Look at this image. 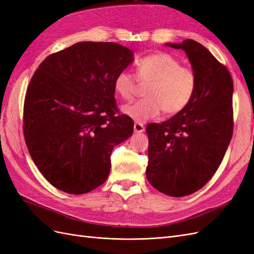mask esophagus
Masks as SVG:
<instances>
[{
    "label": "esophagus",
    "instance_id": "1",
    "mask_svg": "<svg viewBox=\"0 0 254 254\" xmlns=\"http://www.w3.org/2000/svg\"><path fill=\"white\" fill-rule=\"evenodd\" d=\"M133 129H134V132L141 133V132H143L144 130H145V127H144V125H143V123L135 122V123H134V126H133Z\"/></svg>",
    "mask_w": 254,
    "mask_h": 254
}]
</instances>
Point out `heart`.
Returning a JSON list of instances; mask_svg holds the SVG:
<instances>
[{"mask_svg":"<svg viewBox=\"0 0 254 254\" xmlns=\"http://www.w3.org/2000/svg\"><path fill=\"white\" fill-rule=\"evenodd\" d=\"M136 80L128 71H121L113 81L114 92L120 98L130 101L137 89V81L147 84L144 97L125 105L122 112L135 122H145L163 112L175 115L182 112L193 99L197 89V75L190 67L171 54L157 52L135 63Z\"/></svg>","mask_w":254,"mask_h":254,"instance_id":"heart-1","label":"heart"}]
</instances>
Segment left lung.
<instances>
[{
	"label": "left lung",
	"mask_w": 254,
	"mask_h": 254,
	"mask_svg": "<svg viewBox=\"0 0 254 254\" xmlns=\"http://www.w3.org/2000/svg\"><path fill=\"white\" fill-rule=\"evenodd\" d=\"M166 44L186 52L197 75V89L182 112L146 127V177L161 193L183 197L206 184L225 157L233 133V80L200 43L187 39Z\"/></svg>",
	"instance_id": "1"
}]
</instances>
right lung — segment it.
<instances>
[{"mask_svg": "<svg viewBox=\"0 0 254 254\" xmlns=\"http://www.w3.org/2000/svg\"><path fill=\"white\" fill-rule=\"evenodd\" d=\"M133 53L114 42H78L51 54L27 87L23 130L38 170L67 194L88 193L110 173L115 145L132 134L113 81Z\"/></svg>", "mask_w": 254, "mask_h": 254, "instance_id": "right-lung-1", "label": "right lung"}]
</instances>
